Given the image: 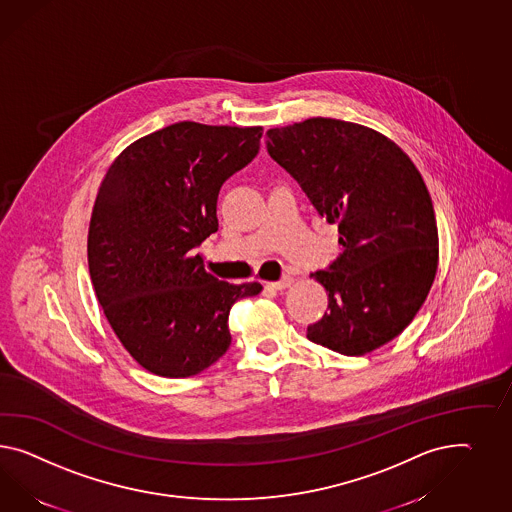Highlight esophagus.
<instances>
[{
    "instance_id": "esophagus-1",
    "label": "esophagus",
    "mask_w": 512,
    "mask_h": 512,
    "mask_svg": "<svg viewBox=\"0 0 512 512\" xmlns=\"http://www.w3.org/2000/svg\"><path fill=\"white\" fill-rule=\"evenodd\" d=\"M292 283H294V277L285 276L281 277L279 281H268V283H266V289H274V291H283V289H289Z\"/></svg>"
}]
</instances>
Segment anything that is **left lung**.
<instances>
[{
    "instance_id": "obj_1",
    "label": "left lung",
    "mask_w": 512,
    "mask_h": 512,
    "mask_svg": "<svg viewBox=\"0 0 512 512\" xmlns=\"http://www.w3.org/2000/svg\"><path fill=\"white\" fill-rule=\"evenodd\" d=\"M266 136L270 156L318 214L339 223L343 253L311 274L328 292V313L307 339L345 356L369 354L414 320L436 277L438 227L425 180L369 126L311 117Z\"/></svg>"
}]
</instances>
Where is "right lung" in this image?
I'll return each mask as SVG.
<instances>
[{
  "instance_id": "right-lung-1",
  "label": "right lung",
  "mask_w": 512,
  "mask_h": 512,
  "mask_svg": "<svg viewBox=\"0 0 512 512\" xmlns=\"http://www.w3.org/2000/svg\"><path fill=\"white\" fill-rule=\"evenodd\" d=\"M263 126L182 121L136 139L108 167L89 221L87 261L111 330L149 373L186 378L231 345L229 311L261 283L208 274L221 184L259 152Z\"/></svg>"
}]
</instances>
